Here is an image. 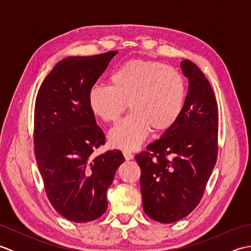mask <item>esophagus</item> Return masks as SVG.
Masks as SVG:
<instances>
[{"instance_id":"esophagus-1","label":"esophagus","mask_w":251,"mask_h":251,"mask_svg":"<svg viewBox=\"0 0 251 251\" xmlns=\"http://www.w3.org/2000/svg\"><path fill=\"white\" fill-rule=\"evenodd\" d=\"M123 155H124L126 161H129V159L134 157V154H132L129 150H123Z\"/></svg>"}]
</instances>
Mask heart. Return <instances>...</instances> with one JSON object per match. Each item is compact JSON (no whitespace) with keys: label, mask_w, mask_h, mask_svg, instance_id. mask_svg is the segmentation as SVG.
I'll return each instance as SVG.
<instances>
[{"label":"heart","mask_w":251,"mask_h":251,"mask_svg":"<svg viewBox=\"0 0 251 251\" xmlns=\"http://www.w3.org/2000/svg\"><path fill=\"white\" fill-rule=\"evenodd\" d=\"M186 83L178 70L156 61L132 60L111 74L110 85L95 84L88 93L94 114L105 122H116L128 108L131 113L112 128L111 145L134 149L149 131L169 129L182 114Z\"/></svg>","instance_id":"b5f03b06"}]
</instances>
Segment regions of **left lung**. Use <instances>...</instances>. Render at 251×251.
Returning a JSON list of instances; mask_svg holds the SVG:
<instances>
[{"label": "left lung", "mask_w": 251, "mask_h": 251, "mask_svg": "<svg viewBox=\"0 0 251 251\" xmlns=\"http://www.w3.org/2000/svg\"><path fill=\"white\" fill-rule=\"evenodd\" d=\"M189 89L182 114L159 139L135 156L141 169L143 210L173 223L200 204L218 156V106L209 82L195 63H180Z\"/></svg>", "instance_id": "left-lung-1"}]
</instances>
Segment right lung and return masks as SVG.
I'll use <instances>...</instances> for the list:
<instances>
[{"label": "right lung", "instance_id": "add662e5", "mask_svg": "<svg viewBox=\"0 0 251 251\" xmlns=\"http://www.w3.org/2000/svg\"><path fill=\"white\" fill-rule=\"evenodd\" d=\"M116 50L68 57L45 77L34 106V153L52 207L73 222H89L106 211V191L125 161L120 150L93 153L105 143L88 104L89 89Z\"/></svg>", "mask_w": 251, "mask_h": 251}]
</instances>
